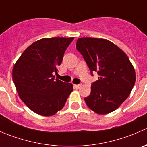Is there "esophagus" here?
Here are the masks:
<instances>
[{
  "label": "esophagus",
  "instance_id": "1",
  "mask_svg": "<svg viewBox=\"0 0 147 147\" xmlns=\"http://www.w3.org/2000/svg\"><path fill=\"white\" fill-rule=\"evenodd\" d=\"M81 87V84H75L74 85V87H75V89H76V90H78V89L80 88Z\"/></svg>",
  "mask_w": 147,
  "mask_h": 147
}]
</instances>
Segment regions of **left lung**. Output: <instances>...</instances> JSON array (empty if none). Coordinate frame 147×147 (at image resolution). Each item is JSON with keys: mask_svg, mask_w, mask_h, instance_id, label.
Returning a JSON list of instances; mask_svg holds the SVG:
<instances>
[{"mask_svg": "<svg viewBox=\"0 0 147 147\" xmlns=\"http://www.w3.org/2000/svg\"><path fill=\"white\" fill-rule=\"evenodd\" d=\"M76 48L91 75L97 72L99 75L84 98L87 107L99 115L113 112L127 100L135 83V71L129 57L119 47L102 38H79Z\"/></svg>", "mask_w": 147, "mask_h": 147, "instance_id": "1", "label": "left lung"}]
</instances>
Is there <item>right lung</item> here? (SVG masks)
<instances>
[{
    "label": "right lung",
    "instance_id": "1",
    "mask_svg": "<svg viewBox=\"0 0 147 147\" xmlns=\"http://www.w3.org/2000/svg\"><path fill=\"white\" fill-rule=\"evenodd\" d=\"M74 38H42L31 44L13 67L19 97L35 113L53 116L62 109L73 90L71 83L55 79L67 47Z\"/></svg>",
    "mask_w": 147,
    "mask_h": 147
}]
</instances>
